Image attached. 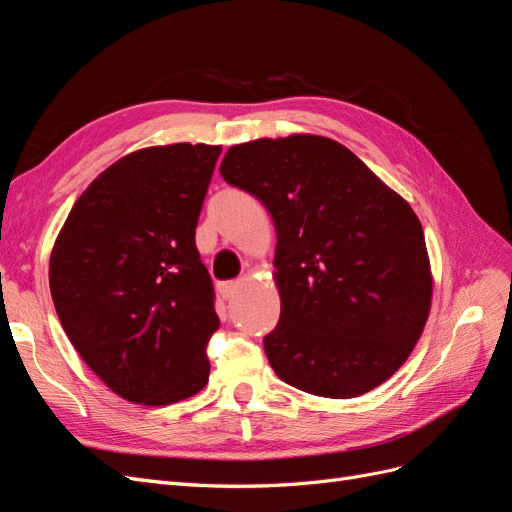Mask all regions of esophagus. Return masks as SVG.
<instances>
[{"mask_svg": "<svg viewBox=\"0 0 512 512\" xmlns=\"http://www.w3.org/2000/svg\"><path fill=\"white\" fill-rule=\"evenodd\" d=\"M218 290H220V294H222V299L230 301V299L237 294V290H239V282H222V284L218 286Z\"/></svg>", "mask_w": 512, "mask_h": 512, "instance_id": "1", "label": "esophagus"}]
</instances>
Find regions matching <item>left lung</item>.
<instances>
[{
	"instance_id": "left-lung-1",
	"label": "left lung",
	"mask_w": 512,
	"mask_h": 512,
	"mask_svg": "<svg viewBox=\"0 0 512 512\" xmlns=\"http://www.w3.org/2000/svg\"><path fill=\"white\" fill-rule=\"evenodd\" d=\"M220 173L271 213L277 327L267 359L286 384L350 399L404 365L431 303L423 226L412 207L331 138H260L226 151Z\"/></svg>"
}]
</instances>
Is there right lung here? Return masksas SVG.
<instances>
[{
  "mask_svg": "<svg viewBox=\"0 0 512 512\" xmlns=\"http://www.w3.org/2000/svg\"><path fill=\"white\" fill-rule=\"evenodd\" d=\"M222 147L177 143L121 158L76 200L51 254L61 327L108 389L145 406L209 380L215 292L196 224Z\"/></svg>",
  "mask_w": 512,
  "mask_h": 512,
  "instance_id": "1",
  "label": "right lung"
}]
</instances>
